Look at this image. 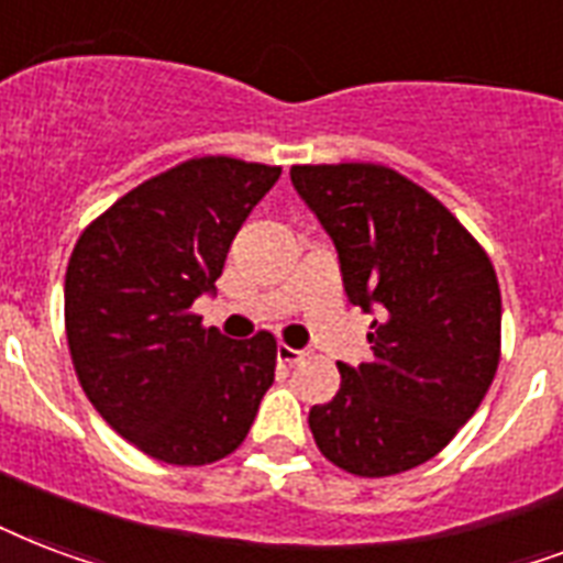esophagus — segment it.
<instances>
[{"label":"esophagus","mask_w":563,"mask_h":563,"mask_svg":"<svg viewBox=\"0 0 563 563\" xmlns=\"http://www.w3.org/2000/svg\"><path fill=\"white\" fill-rule=\"evenodd\" d=\"M277 360H280L283 366H298V363L307 360V351L291 349V345H280V349H277Z\"/></svg>","instance_id":"esophagus-1"}]
</instances>
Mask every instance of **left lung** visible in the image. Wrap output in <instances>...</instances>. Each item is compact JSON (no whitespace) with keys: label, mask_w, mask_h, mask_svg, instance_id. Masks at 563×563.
I'll return each instance as SVG.
<instances>
[{"label":"left lung","mask_w":563,"mask_h":563,"mask_svg":"<svg viewBox=\"0 0 563 563\" xmlns=\"http://www.w3.org/2000/svg\"><path fill=\"white\" fill-rule=\"evenodd\" d=\"M291 183L339 251L351 303L377 310L375 360L336 363L310 410L319 452L360 478L440 454L487 396L501 357V291L478 239L419 183L375 162L295 165Z\"/></svg>","instance_id":"8db88e82"}]
</instances>
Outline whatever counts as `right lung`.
Listing matches in <instances>:
<instances>
[{
  "instance_id": "right-lung-1",
  "label": "right lung",
  "mask_w": 563,
  "mask_h": 563,
  "mask_svg": "<svg viewBox=\"0 0 563 563\" xmlns=\"http://www.w3.org/2000/svg\"><path fill=\"white\" fill-rule=\"evenodd\" d=\"M283 167L195 156L85 227L64 277V328L85 396L139 452L174 466L233 454L274 384L277 339H227L191 310Z\"/></svg>"
}]
</instances>
